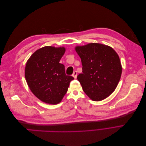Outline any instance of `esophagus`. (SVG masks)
I'll list each match as a JSON object with an SVG mask.
<instances>
[{
  "mask_svg": "<svg viewBox=\"0 0 146 146\" xmlns=\"http://www.w3.org/2000/svg\"><path fill=\"white\" fill-rule=\"evenodd\" d=\"M72 76L74 78H76L77 76V71H74L73 74H72Z\"/></svg>",
  "mask_w": 146,
  "mask_h": 146,
  "instance_id": "obj_1",
  "label": "esophagus"
}]
</instances>
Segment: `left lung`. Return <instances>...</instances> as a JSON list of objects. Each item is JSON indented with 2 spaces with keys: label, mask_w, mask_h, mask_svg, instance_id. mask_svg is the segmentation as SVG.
Listing matches in <instances>:
<instances>
[{
  "label": "left lung",
  "mask_w": 146,
  "mask_h": 146,
  "mask_svg": "<svg viewBox=\"0 0 146 146\" xmlns=\"http://www.w3.org/2000/svg\"><path fill=\"white\" fill-rule=\"evenodd\" d=\"M76 51L83 66L77 79L83 91L94 101L108 98L115 90L122 74L117 53L112 47L99 43L76 46Z\"/></svg>",
  "instance_id": "obj_1"
}]
</instances>
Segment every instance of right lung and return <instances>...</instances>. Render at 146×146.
Returning a JSON list of instances; mask_svg holds the SVG:
<instances>
[{
  "label": "right lung",
  "mask_w": 146,
  "mask_h": 146,
  "mask_svg": "<svg viewBox=\"0 0 146 146\" xmlns=\"http://www.w3.org/2000/svg\"><path fill=\"white\" fill-rule=\"evenodd\" d=\"M64 47L45 46L35 51L26 63L25 77L33 94L46 104H59L68 91L74 77L66 76L60 63Z\"/></svg>",
  "instance_id": "obj_1"
}]
</instances>
